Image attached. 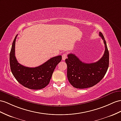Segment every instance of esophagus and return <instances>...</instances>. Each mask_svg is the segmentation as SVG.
I'll use <instances>...</instances> for the list:
<instances>
[{"instance_id":"esophagus-1","label":"esophagus","mask_w":121,"mask_h":121,"mask_svg":"<svg viewBox=\"0 0 121 121\" xmlns=\"http://www.w3.org/2000/svg\"><path fill=\"white\" fill-rule=\"evenodd\" d=\"M62 59L63 60H65L67 57V55L66 53H64L62 55Z\"/></svg>"}]
</instances>
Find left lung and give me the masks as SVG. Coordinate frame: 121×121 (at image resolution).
Instances as JSON below:
<instances>
[{
    "label": "left lung",
    "instance_id": "obj_1",
    "mask_svg": "<svg viewBox=\"0 0 121 121\" xmlns=\"http://www.w3.org/2000/svg\"><path fill=\"white\" fill-rule=\"evenodd\" d=\"M100 36L103 40L105 52L102 57L96 62H83L75 55L69 54L65 59L67 64V77L73 87L76 88H86L92 87L103 78L109 66V52L106 41L102 33Z\"/></svg>",
    "mask_w": 121,
    "mask_h": 121
}]
</instances>
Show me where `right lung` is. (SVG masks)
Returning <instances> with one entry per match:
<instances>
[{
	"label": "right lung",
	"mask_w": 121,
	"mask_h": 121,
	"mask_svg": "<svg viewBox=\"0 0 121 121\" xmlns=\"http://www.w3.org/2000/svg\"><path fill=\"white\" fill-rule=\"evenodd\" d=\"M15 37L12 43L10 54L11 72L17 81L24 87L31 89H40L46 87L49 83L54 69L62 60L61 56L51 58L44 63L36 67L23 66L18 62L15 57Z\"/></svg>",
	"instance_id": "obj_1"
}]
</instances>
